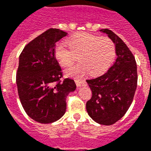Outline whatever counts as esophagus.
Here are the masks:
<instances>
[{"mask_svg": "<svg viewBox=\"0 0 151 151\" xmlns=\"http://www.w3.org/2000/svg\"><path fill=\"white\" fill-rule=\"evenodd\" d=\"M75 83L78 87H81V86L84 84V81H83L82 80H80V79H76Z\"/></svg>", "mask_w": 151, "mask_h": 151, "instance_id": "1", "label": "esophagus"}]
</instances>
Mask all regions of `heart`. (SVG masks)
I'll list each match as a JSON object with an SVG mask.
<instances>
[{
  "label": "heart",
  "instance_id": "b5f03b06",
  "mask_svg": "<svg viewBox=\"0 0 151 151\" xmlns=\"http://www.w3.org/2000/svg\"><path fill=\"white\" fill-rule=\"evenodd\" d=\"M69 48L63 44L55 46V58L62 66H71L77 59L79 63L66 70L67 77L81 78L88 72L92 76L103 74L114 62L115 45L107 37H99L87 33H79L67 40Z\"/></svg>",
  "mask_w": 151,
  "mask_h": 151
}]
</instances>
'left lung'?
<instances>
[{"instance_id":"8db88e82","label":"left lung","mask_w":151,"mask_h":151,"mask_svg":"<svg viewBox=\"0 0 151 151\" xmlns=\"http://www.w3.org/2000/svg\"><path fill=\"white\" fill-rule=\"evenodd\" d=\"M106 33L115 45L117 58L103 75L86 80L92 90L86 110L91 118L103 125H111L122 118L133 100L137 87V66L133 54L113 31Z\"/></svg>"}]
</instances>
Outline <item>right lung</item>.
<instances>
[{"label":"right lung","mask_w":151,"mask_h":151,"mask_svg":"<svg viewBox=\"0 0 151 151\" xmlns=\"http://www.w3.org/2000/svg\"><path fill=\"white\" fill-rule=\"evenodd\" d=\"M67 33L51 29L25 46L16 74L18 93L27 115L37 122H56L66 112V96L76 89L74 81H61L63 72L54 55L55 43Z\"/></svg>","instance_id":"obj_1"}]
</instances>
